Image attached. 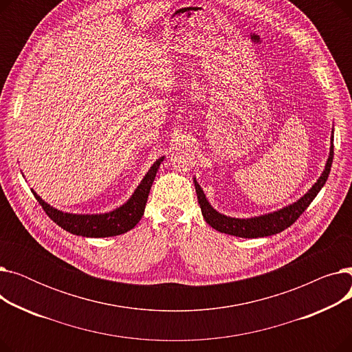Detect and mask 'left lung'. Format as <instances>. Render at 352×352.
<instances>
[{"instance_id":"obj_1","label":"left lung","mask_w":352,"mask_h":352,"mask_svg":"<svg viewBox=\"0 0 352 352\" xmlns=\"http://www.w3.org/2000/svg\"><path fill=\"white\" fill-rule=\"evenodd\" d=\"M331 146H329V154L325 162V168L321 173L317 182L297 201L288 204L276 211H271L267 214L255 215L250 218H235L226 214L218 212L207 199L204 191H202L201 186L197 182V178L194 177V186L195 192L198 197V204L201 207V212L207 223L217 231L239 236V238H258V236H268L278 234L292 226L298 217L307 210V207L311 204L312 199L317 197V194L324 187L325 181L328 179L329 171H331V164L332 158H334V128L331 131Z\"/></svg>"}]
</instances>
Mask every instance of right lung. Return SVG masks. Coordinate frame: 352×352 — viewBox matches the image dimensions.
Listing matches in <instances>:
<instances>
[{
    "label": "right lung",
    "mask_w": 352,
    "mask_h": 352,
    "mask_svg": "<svg viewBox=\"0 0 352 352\" xmlns=\"http://www.w3.org/2000/svg\"><path fill=\"white\" fill-rule=\"evenodd\" d=\"M164 157L158 158L148 173L144 175L138 187L133 192L122 206L117 207L113 211L100 212V214H72L65 212L58 208L50 206L34 190L32 194L40 202V206L45 211V214L54 221L55 224L64 228L65 231L81 235L87 238H105V236H116L121 235L129 230H133L144 215V210L146 206L148 194H150L151 186L155 179L157 171L160 168Z\"/></svg>",
    "instance_id": "1"
}]
</instances>
